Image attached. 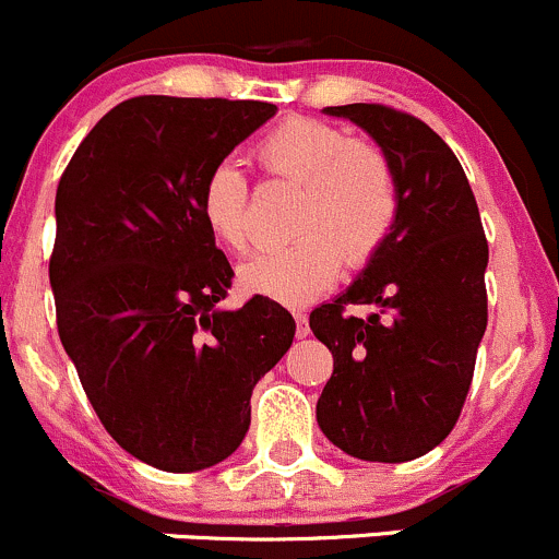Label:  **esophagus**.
<instances>
[{
	"instance_id": "1",
	"label": "esophagus",
	"mask_w": 559,
	"mask_h": 559,
	"mask_svg": "<svg viewBox=\"0 0 559 559\" xmlns=\"http://www.w3.org/2000/svg\"><path fill=\"white\" fill-rule=\"evenodd\" d=\"M295 324H297V337H308V332H311V326H308V316L302 311H295Z\"/></svg>"
}]
</instances>
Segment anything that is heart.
Segmentation results:
<instances>
[{"mask_svg": "<svg viewBox=\"0 0 559 559\" xmlns=\"http://www.w3.org/2000/svg\"><path fill=\"white\" fill-rule=\"evenodd\" d=\"M270 178L300 183L289 246L264 248L240 264V284L284 306H306L346 264H365L389 238L400 213V186L379 145L354 140L335 123L292 116L257 145ZM200 216L233 251L251 243L248 180L235 162H218L200 189Z\"/></svg>", "mask_w": 559, "mask_h": 559, "instance_id": "obj_1", "label": "heart"}]
</instances>
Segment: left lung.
I'll return each instance as SVG.
<instances>
[{
    "label": "left lung",
    "mask_w": 559,
    "mask_h": 559,
    "mask_svg": "<svg viewBox=\"0 0 559 559\" xmlns=\"http://www.w3.org/2000/svg\"><path fill=\"white\" fill-rule=\"evenodd\" d=\"M324 112L362 127L392 162L400 213L359 278L311 313L332 352L316 403L321 432L368 462H408L454 430L487 330L489 246L454 151L416 116L386 105ZM354 305L374 313L359 320Z\"/></svg>",
    "instance_id": "left-lung-1"
}]
</instances>
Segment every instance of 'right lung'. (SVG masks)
<instances>
[{
    "mask_svg": "<svg viewBox=\"0 0 559 559\" xmlns=\"http://www.w3.org/2000/svg\"><path fill=\"white\" fill-rule=\"evenodd\" d=\"M278 107L132 97L83 138L56 189V326L88 403L138 460L191 473L227 460L295 319L270 297L218 302L233 267L200 216L205 175Z\"/></svg>",
    "mask_w": 559,
    "mask_h": 559,
    "instance_id": "add662e5",
    "label": "right lung"
}]
</instances>
